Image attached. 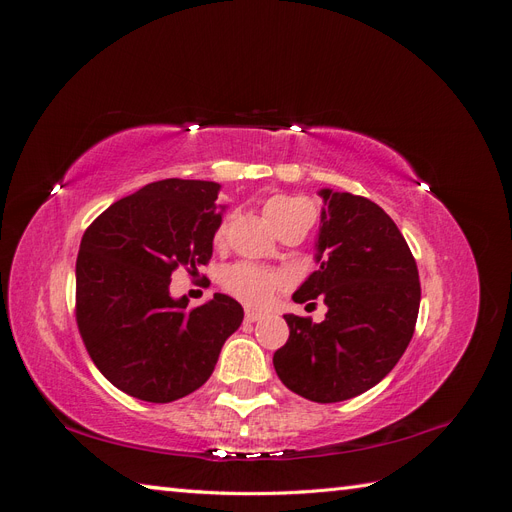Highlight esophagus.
<instances>
[{
    "instance_id": "obj_1",
    "label": "esophagus",
    "mask_w": 512,
    "mask_h": 512,
    "mask_svg": "<svg viewBox=\"0 0 512 512\" xmlns=\"http://www.w3.org/2000/svg\"><path fill=\"white\" fill-rule=\"evenodd\" d=\"M262 320V314L254 312V309H245V322H258Z\"/></svg>"
}]
</instances>
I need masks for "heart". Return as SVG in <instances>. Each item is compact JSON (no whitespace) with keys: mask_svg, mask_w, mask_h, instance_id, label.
Segmentation results:
<instances>
[{"mask_svg":"<svg viewBox=\"0 0 512 512\" xmlns=\"http://www.w3.org/2000/svg\"><path fill=\"white\" fill-rule=\"evenodd\" d=\"M303 213H312L309 205L303 200L288 198V196H275L265 205V215L269 224L280 230L284 224L299 218ZM228 237V220H224L218 230H215V245L222 247ZM224 288L237 297L241 303L252 307H265L271 303L273 294L286 286V277L280 271H271L265 267L252 265V262H237L230 269H226L222 277Z\"/></svg>","mask_w":512,"mask_h":512,"instance_id":"1","label":"heart"}]
</instances>
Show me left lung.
Segmentation results:
<instances>
[{
  "mask_svg": "<svg viewBox=\"0 0 512 512\" xmlns=\"http://www.w3.org/2000/svg\"><path fill=\"white\" fill-rule=\"evenodd\" d=\"M320 269L292 294L324 299L322 322L286 314L290 337L273 354L277 376L309 401L335 404L376 386L414 335L421 282L395 222L369 198L320 190Z\"/></svg>",
  "mask_w": 512,
  "mask_h": 512,
  "instance_id": "left-lung-1",
  "label": "left lung"
}]
</instances>
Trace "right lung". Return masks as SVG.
I'll return each instance as SVG.
<instances>
[{"label": "right lung", "instance_id": "right-lung-1", "mask_svg": "<svg viewBox=\"0 0 512 512\" xmlns=\"http://www.w3.org/2000/svg\"><path fill=\"white\" fill-rule=\"evenodd\" d=\"M220 183L164 179L117 200L89 224L76 258V324L91 361L119 391L168 404L203 386L243 307L168 294L170 275L213 254Z\"/></svg>", "mask_w": 512, "mask_h": 512}]
</instances>
